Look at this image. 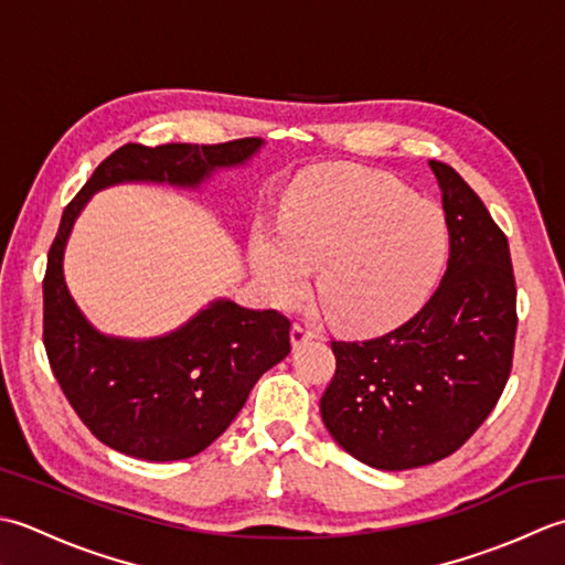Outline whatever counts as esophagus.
<instances>
[{
	"label": "esophagus",
	"instance_id": "34e87169",
	"mask_svg": "<svg viewBox=\"0 0 565 565\" xmlns=\"http://www.w3.org/2000/svg\"><path fill=\"white\" fill-rule=\"evenodd\" d=\"M312 339H315V329L309 327V324H305V321H297V324L292 327V347L299 349V347H305V343L312 341Z\"/></svg>",
	"mask_w": 565,
	"mask_h": 565
}]
</instances>
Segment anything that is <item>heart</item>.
Listing matches in <instances>:
<instances>
[{"label": "heart", "mask_w": 565, "mask_h": 565, "mask_svg": "<svg viewBox=\"0 0 565 565\" xmlns=\"http://www.w3.org/2000/svg\"><path fill=\"white\" fill-rule=\"evenodd\" d=\"M446 253L448 224L439 206L363 170L307 182L285 204L282 232L258 228L250 246L260 285L280 305L297 302L312 266H321V305L347 324L405 315L439 278Z\"/></svg>", "instance_id": "heart-1"}]
</instances>
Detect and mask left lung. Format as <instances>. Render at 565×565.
Wrapping results in <instances>:
<instances>
[{"instance_id": "8db88e82", "label": "left lung", "mask_w": 565, "mask_h": 565, "mask_svg": "<svg viewBox=\"0 0 565 565\" xmlns=\"http://www.w3.org/2000/svg\"><path fill=\"white\" fill-rule=\"evenodd\" d=\"M448 224V266L417 315L365 341H331L337 373L321 419L337 444L380 470L458 451L498 405L512 371L516 287L510 244L458 172L429 160Z\"/></svg>"}]
</instances>
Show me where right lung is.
Segmentation results:
<instances>
[{"mask_svg": "<svg viewBox=\"0 0 565 565\" xmlns=\"http://www.w3.org/2000/svg\"><path fill=\"white\" fill-rule=\"evenodd\" d=\"M260 146V138L214 146L126 143L102 160L65 206L43 278V347L77 417L114 451L141 460L204 451L228 429L258 377L290 353V319L216 299L168 337H105L79 312L63 278L75 218L97 190L138 180L200 188L214 170L246 163Z\"/></svg>", "mask_w": 565, "mask_h": 565, "instance_id": "1", "label": "right lung"}]
</instances>
